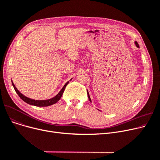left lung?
Wrapping results in <instances>:
<instances>
[{
  "mask_svg": "<svg viewBox=\"0 0 160 160\" xmlns=\"http://www.w3.org/2000/svg\"><path fill=\"white\" fill-rule=\"evenodd\" d=\"M135 44H136V45L137 46V47H139V45H138V42L137 41H135ZM88 98H89V101L90 102H91V98H90V97H89V93H88Z\"/></svg>",
  "mask_w": 160,
  "mask_h": 160,
  "instance_id": "8db88e82",
  "label": "left lung"
}]
</instances>
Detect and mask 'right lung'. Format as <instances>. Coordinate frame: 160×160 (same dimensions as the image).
I'll use <instances>...</instances> for the list:
<instances>
[{
  "label": "right lung",
  "mask_w": 160,
  "mask_h": 160,
  "mask_svg": "<svg viewBox=\"0 0 160 160\" xmlns=\"http://www.w3.org/2000/svg\"><path fill=\"white\" fill-rule=\"evenodd\" d=\"M69 82H67L64 85V86L63 87V88L61 89V91L59 92V93L57 94L54 97L50 98V99H48V100H33V99H31L30 98H28L27 97H25L24 95H23L22 93H21L16 88V87L15 86L14 83H13L12 80V85L14 88V89L15 90L16 93H18V95H19V97L24 101L25 102H27L28 104L30 105H33V106H38V107H45V106H48L50 105L54 104L55 103H56L59 100H60L63 93L64 90L67 86V85L68 84Z\"/></svg>",
  "instance_id": "right-lung-1"
}]
</instances>
